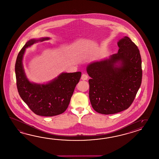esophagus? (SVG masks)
I'll return each mask as SVG.
<instances>
[{
  "instance_id": "34e87169",
  "label": "esophagus",
  "mask_w": 159,
  "mask_h": 159,
  "mask_svg": "<svg viewBox=\"0 0 159 159\" xmlns=\"http://www.w3.org/2000/svg\"><path fill=\"white\" fill-rule=\"evenodd\" d=\"M88 78V75L86 74H83L82 75L81 80H87Z\"/></svg>"
}]
</instances>
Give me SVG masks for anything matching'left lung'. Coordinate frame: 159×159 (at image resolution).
Wrapping results in <instances>:
<instances>
[{"instance_id": "8db88e82", "label": "left lung", "mask_w": 159, "mask_h": 159, "mask_svg": "<svg viewBox=\"0 0 159 159\" xmlns=\"http://www.w3.org/2000/svg\"><path fill=\"white\" fill-rule=\"evenodd\" d=\"M117 54L86 66L89 99L93 108L103 115L127 109L133 102L142 80L139 50L129 37L117 42Z\"/></svg>"}]
</instances>
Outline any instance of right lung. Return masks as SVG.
<instances>
[{"label":"right lung","mask_w":159,"mask_h":159,"mask_svg":"<svg viewBox=\"0 0 159 159\" xmlns=\"http://www.w3.org/2000/svg\"><path fill=\"white\" fill-rule=\"evenodd\" d=\"M49 39V37H43L27 41L19 52L15 68L19 96L34 113L46 117L60 115L66 110L74 89L81 77L80 71L63 72L46 83L30 81L23 64L26 49L34 43Z\"/></svg>","instance_id":"obj_1"}]
</instances>
